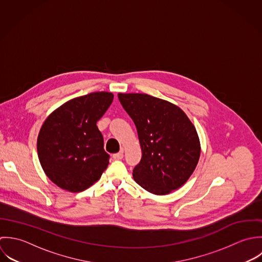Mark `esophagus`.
Here are the masks:
<instances>
[{
  "instance_id": "1",
  "label": "esophagus",
  "mask_w": 262,
  "mask_h": 262,
  "mask_svg": "<svg viewBox=\"0 0 262 262\" xmlns=\"http://www.w3.org/2000/svg\"><path fill=\"white\" fill-rule=\"evenodd\" d=\"M112 158H113L114 160H121V159L123 158V152L120 151V152H118V153H116V154H113Z\"/></svg>"
}]
</instances>
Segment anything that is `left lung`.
Returning <instances> with one entry per match:
<instances>
[{
    "instance_id": "obj_1",
    "label": "left lung",
    "mask_w": 262,
    "mask_h": 262,
    "mask_svg": "<svg viewBox=\"0 0 262 262\" xmlns=\"http://www.w3.org/2000/svg\"><path fill=\"white\" fill-rule=\"evenodd\" d=\"M118 99L136 124L142 149L135 181L156 195L181 187L201 157L193 123L177 105L148 94L118 93Z\"/></svg>"
}]
</instances>
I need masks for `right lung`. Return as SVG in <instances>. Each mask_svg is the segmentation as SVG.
<instances>
[{
	"label": "right lung",
	"instance_id": "obj_1",
	"mask_svg": "<svg viewBox=\"0 0 262 262\" xmlns=\"http://www.w3.org/2000/svg\"><path fill=\"white\" fill-rule=\"evenodd\" d=\"M113 101L110 92H93L60 105L47 117L37 138L46 175L61 189L80 192L100 179L109 164L96 123Z\"/></svg>",
	"mask_w": 262,
	"mask_h": 262
}]
</instances>
